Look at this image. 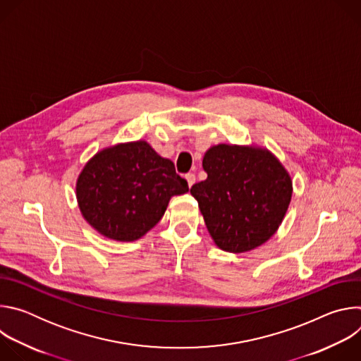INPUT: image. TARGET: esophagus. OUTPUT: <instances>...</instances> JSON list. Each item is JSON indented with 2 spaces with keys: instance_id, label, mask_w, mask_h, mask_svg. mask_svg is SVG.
<instances>
[{
  "instance_id": "34e87169",
  "label": "esophagus",
  "mask_w": 361,
  "mask_h": 361,
  "mask_svg": "<svg viewBox=\"0 0 361 361\" xmlns=\"http://www.w3.org/2000/svg\"><path fill=\"white\" fill-rule=\"evenodd\" d=\"M185 180L188 183V187H191L195 183V176L192 173H188V174H185Z\"/></svg>"
}]
</instances>
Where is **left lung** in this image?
Listing matches in <instances>:
<instances>
[{
    "label": "left lung",
    "mask_w": 361,
    "mask_h": 361,
    "mask_svg": "<svg viewBox=\"0 0 361 361\" xmlns=\"http://www.w3.org/2000/svg\"><path fill=\"white\" fill-rule=\"evenodd\" d=\"M207 178L191 195L216 245L245 252L279 230L293 195L288 171L271 151L257 145L219 144L204 154Z\"/></svg>",
    "instance_id": "obj_1"
}]
</instances>
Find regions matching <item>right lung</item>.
<instances>
[{"mask_svg": "<svg viewBox=\"0 0 361 361\" xmlns=\"http://www.w3.org/2000/svg\"><path fill=\"white\" fill-rule=\"evenodd\" d=\"M187 191L188 184L173 161L144 140L102 148L84 166L75 184L85 221L116 241L141 238L163 219L170 198Z\"/></svg>", "mask_w": 361, "mask_h": 361, "instance_id": "add662e5", "label": "right lung"}]
</instances>
